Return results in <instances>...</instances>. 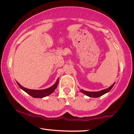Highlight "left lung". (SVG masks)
Segmentation results:
<instances>
[{"label": "left lung", "instance_id": "1", "mask_svg": "<svg viewBox=\"0 0 134 134\" xmlns=\"http://www.w3.org/2000/svg\"><path fill=\"white\" fill-rule=\"evenodd\" d=\"M115 85V83H113V84L108 88L105 89V90L99 91L97 92H90V91H84L82 90H80L81 92H82V93H84V94H86L87 96L91 97V98H98V97L102 96V95L104 94L108 93L110 90H111L112 87H113V86Z\"/></svg>", "mask_w": 134, "mask_h": 134}]
</instances>
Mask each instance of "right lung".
<instances>
[{
	"mask_svg": "<svg viewBox=\"0 0 134 134\" xmlns=\"http://www.w3.org/2000/svg\"><path fill=\"white\" fill-rule=\"evenodd\" d=\"M58 80L59 79L58 78V79L57 80L56 82L53 84V86L51 87H48L47 89H44V90H30V89H27L24 87L19 83H18V86H19L21 90H23V91L27 93L28 94H30V96H31L32 97L35 98H44V97L48 96V95L51 94L53 93V91L55 90V89L57 88V85L58 84Z\"/></svg>",
	"mask_w": 134,
	"mask_h": 134,
	"instance_id": "right-lung-1",
	"label": "right lung"
}]
</instances>
